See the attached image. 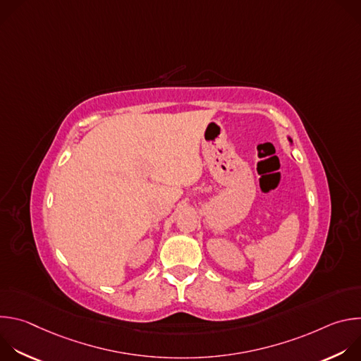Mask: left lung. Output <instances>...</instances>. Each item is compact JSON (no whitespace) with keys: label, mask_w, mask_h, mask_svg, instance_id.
I'll return each mask as SVG.
<instances>
[{"label":"left lung","mask_w":361,"mask_h":361,"mask_svg":"<svg viewBox=\"0 0 361 361\" xmlns=\"http://www.w3.org/2000/svg\"><path fill=\"white\" fill-rule=\"evenodd\" d=\"M288 141H290V142H293V141H291V138H290V137H288Z\"/></svg>","instance_id":"obj_1"}]
</instances>
